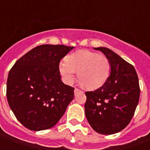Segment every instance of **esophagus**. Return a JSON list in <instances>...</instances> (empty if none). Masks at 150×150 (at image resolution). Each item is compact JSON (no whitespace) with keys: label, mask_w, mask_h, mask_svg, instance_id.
Instances as JSON below:
<instances>
[{"label":"esophagus","mask_w":150,"mask_h":150,"mask_svg":"<svg viewBox=\"0 0 150 150\" xmlns=\"http://www.w3.org/2000/svg\"><path fill=\"white\" fill-rule=\"evenodd\" d=\"M79 92H81V91H80V90H79V88H75V90H74V93H75V96L78 94Z\"/></svg>","instance_id":"esophagus-1"}]
</instances>
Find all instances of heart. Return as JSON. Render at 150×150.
<instances>
[{
	"instance_id": "heart-1",
	"label": "heart",
	"mask_w": 150,
	"mask_h": 150,
	"mask_svg": "<svg viewBox=\"0 0 150 150\" xmlns=\"http://www.w3.org/2000/svg\"><path fill=\"white\" fill-rule=\"evenodd\" d=\"M110 62L106 56L88 50H79L66 57L59 64V71L65 83L71 84L78 73L79 83L86 89L100 88L110 74Z\"/></svg>"
}]
</instances>
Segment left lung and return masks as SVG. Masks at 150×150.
<instances>
[{"instance_id": "obj_1", "label": "left lung", "mask_w": 150, "mask_h": 150, "mask_svg": "<svg viewBox=\"0 0 150 150\" xmlns=\"http://www.w3.org/2000/svg\"><path fill=\"white\" fill-rule=\"evenodd\" d=\"M94 49L108 59L111 71L102 87L85 93V115L96 132L110 135L123 130L132 120L140 97L138 77L133 66L112 50Z\"/></svg>"}]
</instances>
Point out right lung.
I'll return each mask as SVG.
<instances>
[{
	"mask_svg": "<svg viewBox=\"0 0 150 150\" xmlns=\"http://www.w3.org/2000/svg\"><path fill=\"white\" fill-rule=\"evenodd\" d=\"M74 46L41 45L15 62L8 72L6 96L16 118L30 130L52 128L74 98V88L64 84L60 60Z\"/></svg>",
	"mask_w": 150,
	"mask_h": 150,
	"instance_id": "1",
	"label": "right lung"
}]
</instances>
